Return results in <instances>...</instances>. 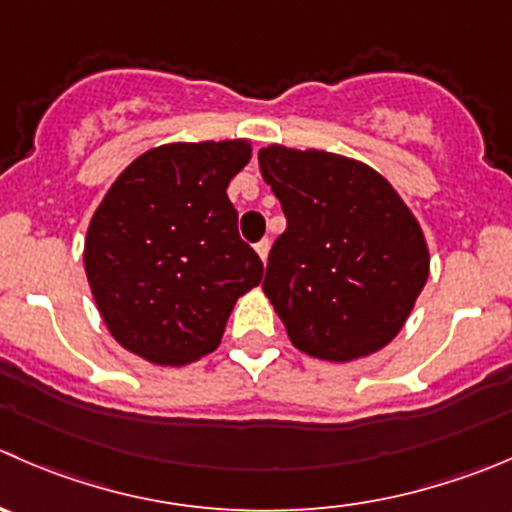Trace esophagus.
I'll return each mask as SVG.
<instances>
[{"label":"esophagus","mask_w":512,"mask_h":512,"mask_svg":"<svg viewBox=\"0 0 512 512\" xmlns=\"http://www.w3.org/2000/svg\"><path fill=\"white\" fill-rule=\"evenodd\" d=\"M255 250H257V255H260V260L267 262V255H270V240H260L255 245Z\"/></svg>","instance_id":"obj_1"}]
</instances>
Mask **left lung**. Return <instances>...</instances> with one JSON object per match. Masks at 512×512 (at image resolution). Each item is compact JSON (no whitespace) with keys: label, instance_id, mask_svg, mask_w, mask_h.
<instances>
[{"label":"left lung","instance_id":"left-lung-1","mask_svg":"<svg viewBox=\"0 0 512 512\" xmlns=\"http://www.w3.org/2000/svg\"><path fill=\"white\" fill-rule=\"evenodd\" d=\"M257 160L287 217L262 290L292 345L327 362L382 350L428 282L413 212L380 172L350 157L270 145Z\"/></svg>","mask_w":512,"mask_h":512}]
</instances>
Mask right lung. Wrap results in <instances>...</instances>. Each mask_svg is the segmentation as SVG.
<instances>
[{"label": "right lung", "instance_id": "1", "mask_svg": "<svg viewBox=\"0 0 512 512\" xmlns=\"http://www.w3.org/2000/svg\"><path fill=\"white\" fill-rule=\"evenodd\" d=\"M250 142H175L137 157L94 210L84 272L104 325L155 365L215 350L262 262L227 197Z\"/></svg>", "mask_w": 512, "mask_h": 512}]
</instances>
